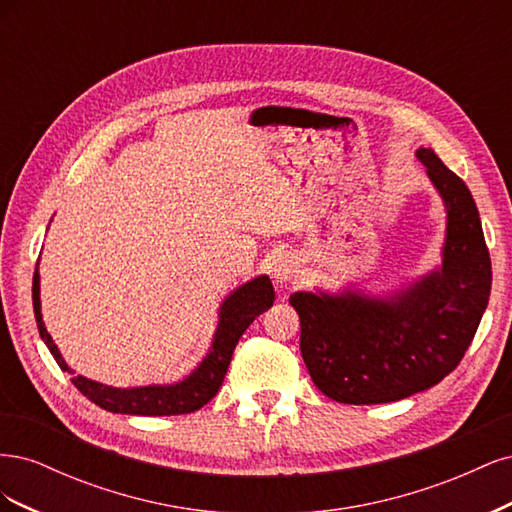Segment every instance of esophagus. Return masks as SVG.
<instances>
[{
	"instance_id": "34e87169",
	"label": "esophagus",
	"mask_w": 512,
	"mask_h": 512,
	"mask_svg": "<svg viewBox=\"0 0 512 512\" xmlns=\"http://www.w3.org/2000/svg\"><path fill=\"white\" fill-rule=\"evenodd\" d=\"M297 267H299V262H297V258H294L292 254H280V256L273 260V265H271L273 280L280 284V286L288 284L292 277H294V273H297Z\"/></svg>"
}]
</instances>
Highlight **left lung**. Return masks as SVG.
Here are the masks:
<instances>
[{"label": "left lung", "instance_id": "1", "mask_svg": "<svg viewBox=\"0 0 512 512\" xmlns=\"http://www.w3.org/2000/svg\"><path fill=\"white\" fill-rule=\"evenodd\" d=\"M416 158L446 209L442 262L386 294L356 286L290 294L301 354L339 404H389L438 384L472 344L491 292V258L474 198L429 147Z\"/></svg>", "mask_w": 512, "mask_h": 512}]
</instances>
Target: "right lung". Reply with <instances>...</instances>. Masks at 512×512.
I'll return each instance as SVG.
<instances>
[{"label": "right lung", "mask_w": 512, "mask_h": 512, "mask_svg": "<svg viewBox=\"0 0 512 512\" xmlns=\"http://www.w3.org/2000/svg\"><path fill=\"white\" fill-rule=\"evenodd\" d=\"M34 314L38 322V331L46 348L51 350L57 365L72 374V384L96 406L115 412V414H134V416H173V414H190L203 408L209 399L215 397L224 382L226 369L230 365L232 352L239 344L245 329L273 305L275 290L269 275H258L254 280L245 282L232 290L220 303L218 309V327H215L211 346L188 376L170 384H147V386H130V389H117L96 380H89L81 374H74V369L64 361L51 333L46 331L42 320L40 305V273L34 271L32 284Z\"/></svg>", "instance_id": "add662e5"}]
</instances>
